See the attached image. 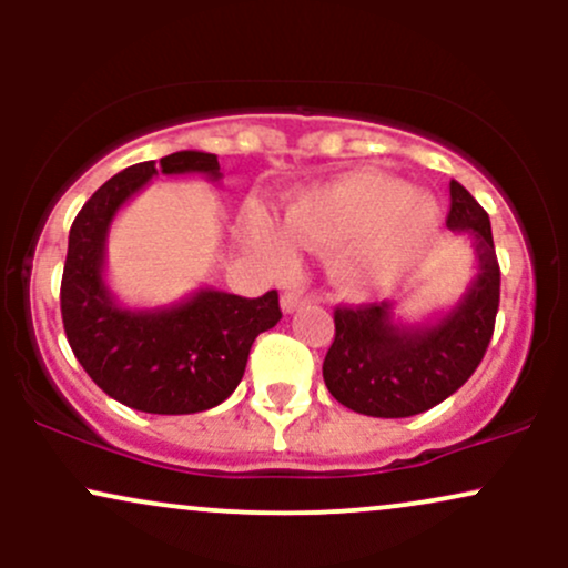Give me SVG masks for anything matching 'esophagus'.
I'll list each match as a JSON object with an SVG mask.
<instances>
[{"label":"esophagus","mask_w":568,"mask_h":568,"mask_svg":"<svg viewBox=\"0 0 568 568\" xmlns=\"http://www.w3.org/2000/svg\"><path fill=\"white\" fill-rule=\"evenodd\" d=\"M304 302H306V298L302 296V293L288 291V293H283V298H280V306H283L285 315H291V312H296Z\"/></svg>","instance_id":"esophagus-1"}]
</instances>
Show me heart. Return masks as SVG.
<instances>
[{"mask_svg": "<svg viewBox=\"0 0 568 568\" xmlns=\"http://www.w3.org/2000/svg\"><path fill=\"white\" fill-rule=\"evenodd\" d=\"M440 205L382 171H347L293 192L283 224L262 211L247 213L245 237L272 264H291L296 246L325 251V272L349 296L395 288L433 251Z\"/></svg>", "mask_w": 568, "mask_h": 568, "instance_id": "heart-1", "label": "heart"}]
</instances>
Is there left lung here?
I'll return each mask as SVG.
<instances>
[{
	"instance_id": "8db88e82",
	"label": "left lung",
	"mask_w": 568,
	"mask_h": 568,
	"mask_svg": "<svg viewBox=\"0 0 568 568\" xmlns=\"http://www.w3.org/2000/svg\"><path fill=\"white\" fill-rule=\"evenodd\" d=\"M448 230L475 251V277L446 315L422 325L395 321V304L336 306V336L323 363L342 406L379 419L422 414L454 395L484 361L499 310V264L491 221L459 181L448 184Z\"/></svg>"
}]
</instances>
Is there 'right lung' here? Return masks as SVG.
Masks as SVG:
<instances>
[{
    "instance_id": "obj_1",
    "label": "right lung",
    "mask_w": 568,
    "mask_h": 568,
    "mask_svg": "<svg viewBox=\"0 0 568 568\" xmlns=\"http://www.w3.org/2000/svg\"><path fill=\"white\" fill-rule=\"evenodd\" d=\"M160 173L221 179L216 154L194 149L168 154L160 165L139 162L112 175L71 224L61 315L71 352L109 397L146 414H197L237 389L253 342L277 325L283 312L277 291L243 298L200 288L158 310H130L116 302L103 277L109 226Z\"/></svg>"
}]
</instances>
